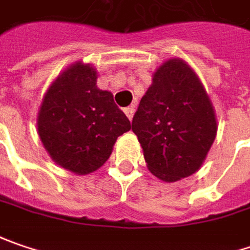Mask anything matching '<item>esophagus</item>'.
Returning a JSON list of instances; mask_svg holds the SVG:
<instances>
[{
    "instance_id": "obj_1",
    "label": "esophagus",
    "mask_w": 250,
    "mask_h": 250,
    "mask_svg": "<svg viewBox=\"0 0 250 250\" xmlns=\"http://www.w3.org/2000/svg\"><path fill=\"white\" fill-rule=\"evenodd\" d=\"M124 111H125V114H126V117L129 118V121H132L133 114H135V108H133V106H128V108H125Z\"/></svg>"
}]
</instances>
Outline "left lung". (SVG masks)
<instances>
[{"label": "left lung", "instance_id": "left-lung-1", "mask_svg": "<svg viewBox=\"0 0 250 250\" xmlns=\"http://www.w3.org/2000/svg\"><path fill=\"white\" fill-rule=\"evenodd\" d=\"M217 129L212 103L194 70L177 57L165 62L132 119L149 171L168 183L194 174Z\"/></svg>", "mask_w": 250, "mask_h": 250}]
</instances>
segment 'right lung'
Segmentation results:
<instances>
[{
  "mask_svg": "<svg viewBox=\"0 0 250 250\" xmlns=\"http://www.w3.org/2000/svg\"><path fill=\"white\" fill-rule=\"evenodd\" d=\"M131 122L114 95L97 87V70L76 62L57 76L38 114V133L52 160L76 174L100 168Z\"/></svg>",
  "mask_w": 250,
  "mask_h": 250,
  "instance_id": "add662e5",
  "label": "right lung"
}]
</instances>
